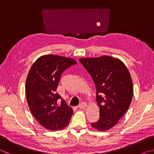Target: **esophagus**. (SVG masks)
<instances>
[{"label": "esophagus", "mask_w": 154, "mask_h": 154, "mask_svg": "<svg viewBox=\"0 0 154 154\" xmlns=\"http://www.w3.org/2000/svg\"><path fill=\"white\" fill-rule=\"evenodd\" d=\"M87 106V103H85V102H83L80 104V105H79V107L80 109H85V107Z\"/></svg>", "instance_id": "obj_1"}]
</instances>
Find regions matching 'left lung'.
Wrapping results in <instances>:
<instances>
[{
    "mask_svg": "<svg viewBox=\"0 0 154 154\" xmlns=\"http://www.w3.org/2000/svg\"><path fill=\"white\" fill-rule=\"evenodd\" d=\"M94 82L100 119L92 123L99 131L116 126L126 113L133 96V84L124 62L109 56L80 58Z\"/></svg>",
    "mask_w": 154,
    "mask_h": 154,
    "instance_id": "1",
    "label": "left lung"
}]
</instances>
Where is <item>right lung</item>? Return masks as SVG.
Listing matches in <instances>:
<instances>
[{
    "label": "right lung",
    "instance_id": "add662e5",
    "mask_svg": "<svg viewBox=\"0 0 154 154\" xmlns=\"http://www.w3.org/2000/svg\"><path fill=\"white\" fill-rule=\"evenodd\" d=\"M75 60L48 54L38 58L28 72L26 94L28 107L36 120L49 130L64 128L71 120L73 110L56 92L61 74L76 64ZM61 98V104L57 100Z\"/></svg>",
    "mask_w": 154,
    "mask_h": 154
}]
</instances>
